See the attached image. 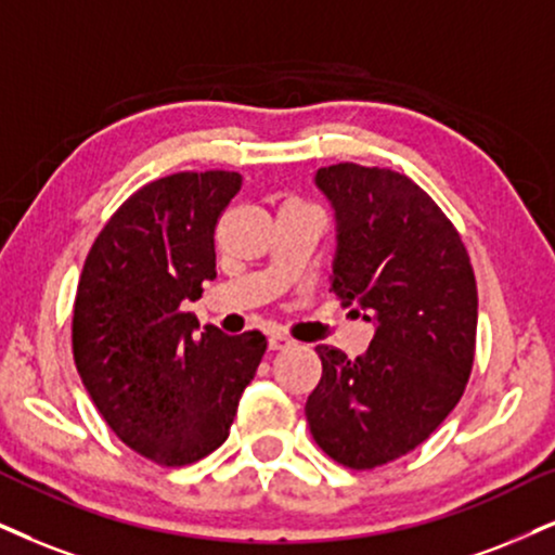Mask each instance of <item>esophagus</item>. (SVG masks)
<instances>
[{"label": "esophagus", "mask_w": 555, "mask_h": 555, "mask_svg": "<svg viewBox=\"0 0 555 555\" xmlns=\"http://www.w3.org/2000/svg\"><path fill=\"white\" fill-rule=\"evenodd\" d=\"M267 345H270V350L272 352H278V350H288V347H293L296 345V341H293L288 334H283V332H272L270 334V339H267Z\"/></svg>", "instance_id": "34e87169"}]
</instances>
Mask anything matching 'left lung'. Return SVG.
<instances>
[{
    "instance_id": "obj_1",
    "label": "left lung",
    "mask_w": 555,
    "mask_h": 555,
    "mask_svg": "<svg viewBox=\"0 0 555 555\" xmlns=\"http://www.w3.org/2000/svg\"><path fill=\"white\" fill-rule=\"evenodd\" d=\"M317 184L337 216L332 293L378 330L354 360L317 347L306 420L332 461L371 470L412 453L466 391L476 278L453 221L406 175L341 162L321 167Z\"/></svg>"
}]
</instances>
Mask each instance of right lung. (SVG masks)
<instances>
[{
	"mask_svg": "<svg viewBox=\"0 0 555 555\" xmlns=\"http://www.w3.org/2000/svg\"><path fill=\"white\" fill-rule=\"evenodd\" d=\"M238 188L223 169L143 184L94 238L77 285L81 383L113 433L159 466H190L223 444L267 350L262 332L197 334L180 309L216 278V223Z\"/></svg>",
	"mask_w": 555,
	"mask_h": 555,
	"instance_id": "1",
	"label": "right lung"
}]
</instances>
